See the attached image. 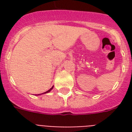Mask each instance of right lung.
<instances>
[{
    "mask_svg": "<svg viewBox=\"0 0 132 132\" xmlns=\"http://www.w3.org/2000/svg\"><path fill=\"white\" fill-rule=\"evenodd\" d=\"M53 86L51 88V89H49V90H48V91H46V92H44V93H42V94H45V93H47V92H50V91H51V90H52V89H53ZM38 95H39V94H38Z\"/></svg>",
    "mask_w": 132,
    "mask_h": 132,
    "instance_id": "right-lung-1",
    "label": "right lung"
}]
</instances>
